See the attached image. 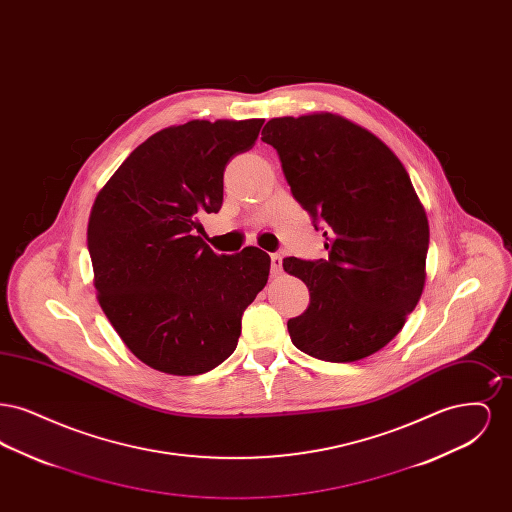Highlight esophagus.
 Masks as SVG:
<instances>
[{
    "label": "esophagus",
    "mask_w": 512,
    "mask_h": 512,
    "mask_svg": "<svg viewBox=\"0 0 512 512\" xmlns=\"http://www.w3.org/2000/svg\"><path fill=\"white\" fill-rule=\"evenodd\" d=\"M270 270H272V276L282 274V255L280 253L270 255Z\"/></svg>",
    "instance_id": "34e87169"
}]
</instances>
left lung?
<instances>
[{"label":"left lung","mask_w":512,"mask_h":512,"mask_svg":"<svg viewBox=\"0 0 512 512\" xmlns=\"http://www.w3.org/2000/svg\"><path fill=\"white\" fill-rule=\"evenodd\" d=\"M261 140L326 230L328 259H284L311 295L288 320L293 345L328 363L365 359L401 332L424 290L430 226L411 178L380 138L334 113L270 119Z\"/></svg>","instance_id":"left-lung-1"}]
</instances>
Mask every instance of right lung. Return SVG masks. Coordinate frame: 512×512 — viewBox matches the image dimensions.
Segmentation results:
<instances>
[{
	"label": "right lung",
	"instance_id": "obj_1",
	"mask_svg": "<svg viewBox=\"0 0 512 512\" xmlns=\"http://www.w3.org/2000/svg\"><path fill=\"white\" fill-rule=\"evenodd\" d=\"M265 119L190 121L136 147L99 190L88 220L98 301L124 345L174 376L226 361L242 315L265 288L259 247L217 255L199 215L219 213L228 161L249 151Z\"/></svg>",
	"mask_w": 512,
	"mask_h": 512
}]
</instances>
